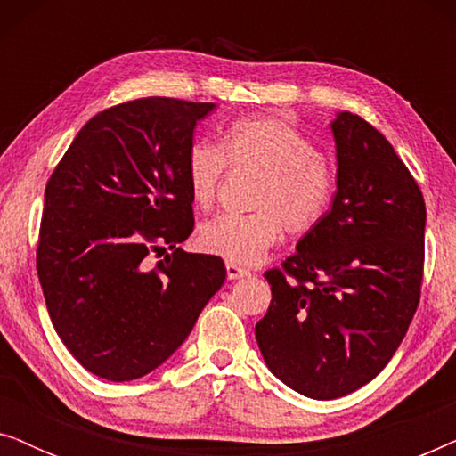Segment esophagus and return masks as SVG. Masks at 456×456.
Returning <instances> with one entry per match:
<instances>
[{"label":"esophagus","mask_w":456,"mask_h":456,"mask_svg":"<svg viewBox=\"0 0 456 456\" xmlns=\"http://www.w3.org/2000/svg\"><path fill=\"white\" fill-rule=\"evenodd\" d=\"M226 273H228V280H240L248 276L247 270H242L240 265H234V264H226Z\"/></svg>","instance_id":"obj_1"}]
</instances>
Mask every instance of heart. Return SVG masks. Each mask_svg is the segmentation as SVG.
Listing matches in <instances>:
<instances>
[{"label": "heart", "instance_id": "obj_1", "mask_svg": "<svg viewBox=\"0 0 456 456\" xmlns=\"http://www.w3.org/2000/svg\"><path fill=\"white\" fill-rule=\"evenodd\" d=\"M226 161L261 172L251 214H222L199 230L203 251L234 265H255L267 248L290 234L314 230L328 214L336 191L330 161L314 142L276 118H242L222 134L220 149L197 141L186 151V183L199 208H211Z\"/></svg>", "mask_w": 456, "mask_h": 456}]
</instances>
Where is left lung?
I'll return each mask as SVG.
<instances>
[{
	"instance_id": "1",
	"label": "left lung",
	"mask_w": 456,
	"mask_h": 456,
	"mask_svg": "<svg viewBox=\"0 0 456 456\" xmlns=\"http://www.w3.org/2000/svg\"><path fill=\"white\" fill-rule=\"evenodd\" d=\"M332 208L267 270L272 303L255 326L259 351L298 395L332 401L371 382L401 346L419 305L426 203L395 147L340 111Z\"/></svg>"
}]
</instances>
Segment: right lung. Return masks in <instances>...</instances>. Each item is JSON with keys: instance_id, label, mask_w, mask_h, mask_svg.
Masks as SVG:
<instances>
[{"instance_id": "1", "label": "right lung", "mask_w": 456, "mask_h": 456, "mask_svg": "<svg viewBox=\"0 0 456 456\" xmlns=\"http://www.w3.org/2000/svg\"><path fill=\"white\" fill-rule=\"evenodd\" d=\"M216 103L145 97L99 111L45 186L37 273L55 332L110 382L147 376L226 280L216 255L176 247L195 226L192 133ZM173 248L151 265L148 255Z\"/></svg>"}]
</instances>
